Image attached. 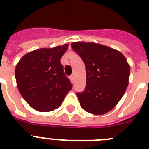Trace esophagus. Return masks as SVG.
I'll return each mask as SVG.
<instances>
[{"mask_svg": "<svg viewBox=\"0 0 149 149\" xmlns=\"http://www.w3.org/2000/svg\"><path fill=\"white\" fill-rule=\"evenodd\" d=\"M70 80H71V82H73V80H74V77H73V75H71V76H70Z\"/></svg>", "mask_w": 149, "mask_h": 149, "instance_id": "obj_1", "label": "esophagus"}]
</instances>
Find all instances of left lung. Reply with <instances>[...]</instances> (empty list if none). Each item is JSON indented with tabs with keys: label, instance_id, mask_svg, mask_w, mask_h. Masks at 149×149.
<instances>
[{
	"label": "left lung",
	"instance_id": "1",
	"mask_svg": "<svg viewBox=\"0 0 149 149\" xmlns=\"http://www.w3.org/2000/svg\"><path fill=\"white\" fill-rule=\"evenodd\" d=\"M71 47L86 66V88L77 93L80 106L96 115L107 113L120 101L128 85L127 59L120 52L97 43L77 42Z\"/></svg>",
	"mask_w": 149,
	"mask_h": 149
}]
</instances>
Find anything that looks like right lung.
Returning a JSON list of instances; mask_svg holds the SVG:
<instances>
[{"label":"right lung","mask_w":149,"mask_h":149,"mask_svg":"<svg viewBox=\"0 0 149 149\" xmlns=\"http://www.w3.org/2000/svg\"><path fill=\"white\" fill-rule=\"evenodd\" d=\"M68 47L65 44L34 50L25 54L16 65L17 89L36 111L49 112L57 109L72 89L60 63Z\"/></svg>","instance_id":"right-lung-1"}]
</instances>
